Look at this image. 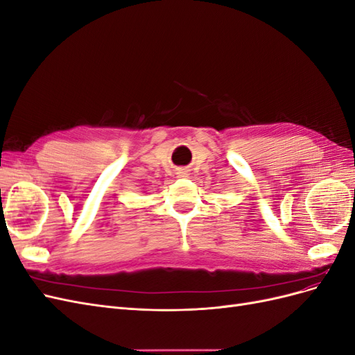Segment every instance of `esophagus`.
I'll list each match as a JSON object with an SVG mask.
<instances>
[{
    "label": "esophagus",
    "mask_w": 355,
    "mask_h": 355,
    "mask_svg": "<svg viewBox=\"0 0 355 355\" xmlns=\"http://www.w3.org/2000/svg\"><path fill=\"white\" fill-rule=\"evenodd\" d=\"M178 175H179L180 178H187L189 173H188V170H179Z\"/></svg>",
    "instance_id": "1"
}]
</instances>
